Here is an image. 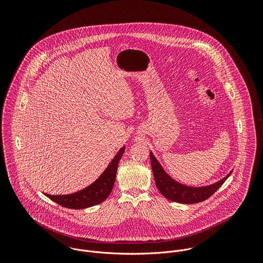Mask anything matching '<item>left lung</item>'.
I'll return each instance as SVG.
<instances>
[{"mask_svg":"<svg viewBox=\"0 0 263 263\" xmlns=\"http://www.w3.org/2000/svg\"><path fill=\"white\" fill-rule=\"evenodd\" d=\"M151 157L152 171L154 174L155 182L158 191L164 196L166 199L183 204H195L199 202H203L211 197L219 187L223 184V182L228 179L231 175V172L218 182L204 187H190L183 184L178 183L174 179H172L162 168L160 163L154 157L153 153L149 152Z\"/></svg>","mask_w":263,"mask_h":263,"instance_id":"1","label":"left lung"}]
</instances>
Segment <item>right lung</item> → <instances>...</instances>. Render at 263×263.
Segmentation results:
<instances>
[{
	"mask_svg": "<svg viewBox=\"0 0 263 263\" xmlns=\"http://www.w3.org/2000/svg\"><path fill=\"white\" fill-rule=\"evenodd\" d=\"M125 146H123L116 157L112 159L110 164L104 171V173L86 189L63 196H52L45 194L49 199L56 202L62 207L69 209H83L91 207L104 202L114 189L119 162L124 154Z\"/></svg>",
	"mask_w": 263,
	"mask_h": 263,
	"instance_id": "add662e5",
	"label": "right lung"
}]
</instances>
